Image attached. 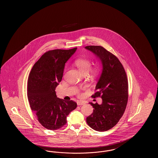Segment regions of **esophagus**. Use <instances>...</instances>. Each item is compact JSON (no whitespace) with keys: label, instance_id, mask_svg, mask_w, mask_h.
Masks as SVG:
<instances>
[{"label":"esophagus","instance_id":"1","mask_svg":"<svg viewBox=\"0 0 158 158\" xmlns=\"http://www.w3.org/2000/svg\"><path fill=\"white\" fill-rule=\"evenodd\" d=\"M77 105L80 106V105H84V104H85V103L84 102H83V101H78V102H77Z\"/></svg>","mask_w":158,"mask_h":158}]
</instances>
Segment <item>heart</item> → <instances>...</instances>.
<instances>
[{
    "label": "heart",
    "mask_w": 158,
    "mask_h": 158,
    "mask_svg": "<svg viewBox=\"0 0 158 158\" xmlns=\"http://www.w3.org/2000/svg\"><path fill=\"white\" fill-rule=\"evenodd\" d=\"M75 64L82 74L84 73L88 74L90 70L93 74H96L99 71V68L97 66L92 68L90 70L91 66H92V62L89 59H77L75 61ZM77 93L79 94V91L77 90Z\"/></svg>",
    "instance_id": "b5f03b06"
}]
</instances>
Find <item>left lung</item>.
Wrapping results in <instances>:
<instances>
[{
	"mask_svg": "<svg viewBox=\"0 0 158 158\" xmlns=\"http://www.w3.org/2000/svg\"><path fill=\"white\" fill-rule=\"evenodd\" d=\"M85 48L101 60L102 69L95 87L93 98L101 97L102 103L89 102L94 111L86 118V123L98 131H107L115 126L123 116L127 104L128 80L126 71L118 59L99 45H88Z\"/></svg>",
	"mask_w": 158,
	"mask_h": 158,
	"instance_id": "obj_1",
	"label": "left lung"
}]
</instances>
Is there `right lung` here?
<instances>
[{
	"label": "right lung",
	"instance_id": "add662e5",
	"mask_svg": "<svg viewBox=\"0 0 158 158\" xmlns=\"http://www.w3.org/2000/svg\"><path fill=\"white\" fill-rule=\"evenodd\" d=\"M76 49L45 52L34 64L28 77L27 96L31 108L40 123L50 130L64 126L69 113L77 107L72 100L57 98L55 91L61 81L65 63Z\"/></svg>",
	"mask_w": 158,
	"mask_h": 158
}]
</instances>
